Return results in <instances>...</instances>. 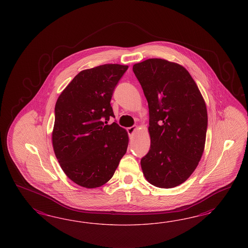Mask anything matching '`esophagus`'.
<instances>
[{
	"label": "esophagus",
	"instance_id": "esophagus-1",
	"mask_svg": "<svg viewBox=\"0 0 248 248\" xmlns=\"http://www.w3.org/2000/svg\"><path fill=\"white\" fill-rule=\"evenodd\" d=\"M137 129L136 126H132V127L127 128V133L128 135H130V136H133L134 134H135V130Z\"/></svg>",
	"mask_w": 248,
	"mask_h": 248
}]
</instances>
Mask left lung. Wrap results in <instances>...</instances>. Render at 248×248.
Wrapping results in <instances>:
<instances>
[{
	"label": "left lung",
	"instance_id": "1",
	"mask_svg": "<svg viewBox=\"0 0 248 248\" xmlns=\"http://www.w3.org/2000/svg\"><path fill=\"white\" fill-rule=\"evenodd\" d=\"M133 71L149 108L150 150L141 159L146 180L173 188L187 180L203 155L207 111L186 68L163 59L135 63Z\"/></svg>",
	"mask_w": 248,
	"mask_h": 248
}]
</instances>
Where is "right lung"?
<instances>
[{
  "label": "right lung",
  "mask_w": 248,
  "mask_h": 248,
  "mask_svg": "<svg viewBox=\"0 0 248 248\" xmlns=\"http://www.w3.org/2000/svg\"><path fill=\"white\" fill-rule=\"evenodd\" d=\"M127 65L83 70L62 91L54 108L53 146L62 171L83 187L113 177L128 146L127 132L113 117L111 99Z\"/></svg>",
  "instance_id": "obj_1"
}]
</instances>
